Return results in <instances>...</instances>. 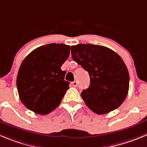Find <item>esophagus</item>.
Segmentation results:
<instances>
[{"mask_svg":"<svg viewBox=\"0 0 147 147\" xmlns=\"http://www.w3.org/2000/svg\"><path fill=\"white\" fill-rule=\"evenodd\" d=\"M71 84H72V86H73V87H77L78 86V82L77 81H73L71 83Z\"/></svg>","mask_w":147,"mask_h":147,"instance_id":"esophagus-1","label":"esophagus"}]
</instances>
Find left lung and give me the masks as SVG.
I'll list each match as a JSON object with an SVG mask.
<instances>
[{"instance_id":"left-lung-1","label":"left lung","mask_w":147,"mask_h":147,"mask_svg":"<svg viewBox=\"0 0 147 147\" xmlns=\"http://www.w3.org/2000/svg\"><path fill=\"white\" fill-rule=\"evenodd\" d=\"M71 53L90 76V86L81 93L88 107L98 115L119 107L129 89V73L121 57L109 48L88 43L71 46Z\"/></svg>"}]
</instances>
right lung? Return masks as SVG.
Returning <instances> with one entry per match:
<instances>
[{
    "label": "right lung",
    "mask_w": 147,
    "mask_h": 147,
    "mask_svg": "<svg viewBox=\"0 0 147 147\" xmlns=\"http://www.w3.org/2000/svg\"><path fill=\"white\" fill-rule=\"evenodd\" d=\"M70 46L50 43L40 46L25 57L16 78L20 98L28 109L47 115L60 105L69 83L61 67L67 59Z\"/></svg>",
    "instance_id": "obj_1"
}]
</instances>
